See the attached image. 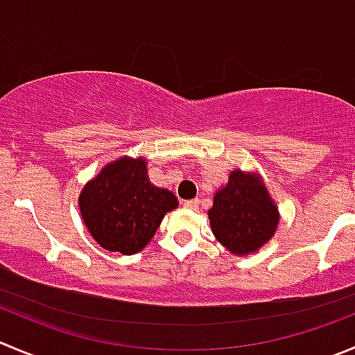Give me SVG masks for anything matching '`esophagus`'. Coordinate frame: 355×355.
I'll return each instance as SVG.
<instances>
[{
  "instance_id": "34e87169",
  "label": "esophagus",
  "mask_w": 355,
  "mask_h": 355,
  "mask_svg": "<svg viewBox=\"0 0 355 355\" xmlns=\"http://www.w3.org/2000/svg\"><path fill=\"white\" fill-rule=\"evenodd\" d=\"M183 205L187 209H190V211H197V209H198V200H197V198H195V200H187Z\"/></svg>"
}]
</instances>
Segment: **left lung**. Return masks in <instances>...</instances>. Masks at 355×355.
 I'll use <instances>...</instances> for the list:
<instances>
[{
    "label": "left lung",
    "instance_id": "left-lung-1",
    "mask_svg": "<svg viewBox=\"0 0 355 355\" xmlns=\"http://www.w3.org/2000/svg\"><path fill=\"white\" fill-rule=\"evenodd\" d=\"M216 241L235 256L258 252L275 235L281 214L258 172L235 168L207 211Z\"/></svg>",
    "mask_w": 355,
    "mask_h": 355
}]
</instances>
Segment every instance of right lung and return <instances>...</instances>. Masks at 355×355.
<instances>
[{
  "label": "right lung",
  "instance_id": "add662e5",
  "mask_svg": "<svg viewBox=\"0 0 355 355\" xmlns=\"http://www.w3.org/2000/svg\"><path fill=\"white\" fill-rule=\"evenodd\" d=\"M180 205L171 190L155 187L144 157H121L101 168L80 191L87 230L103 249L121 254L143 251L167 212Z\"/></svg>",
  "mask_w": 355,
  "mask_h": 355
}]
</instances>
